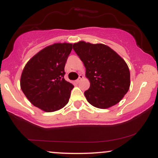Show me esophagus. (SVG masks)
<instances>
[{
	"label": "esophagus",
	"mask_w": 158,
	"mask_h": 158,
	"mask_svg": "<svg viewBox=\"0 0 158 158\" xmlns=\"http://www.w3.org/2000/svg\"><path fill=\"white\" fill-rule=\"evenodd\" d=\"M83 79V76L81 75V74H80V75L79 76V78H78L77 80H76V82L79 83V81H80V80H81V79Z\"/></svg>",
	"instance_id": "34e87169"
}]
</instances>
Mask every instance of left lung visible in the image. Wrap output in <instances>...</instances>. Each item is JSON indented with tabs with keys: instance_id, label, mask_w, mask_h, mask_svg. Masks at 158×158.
<instances>
[{
	"instance_id": "obj_1",
	"label": "left lung",
	"mask_w": 158,
	"mask_h": 158,
	"mask_svg": "<svg viewBox=\"0 0 158 158\" xmlns=\"http://www.w3.org/2000/svg\"><path fill=\"white\" fill-rule=\"evenodd\" d=\"M73 48L84 63L85 75L90 83L84 93L88 102L102 109L117 104L130 87V72L126 61L102 44L79 41Z\"/></svg>"
}]
</instances>
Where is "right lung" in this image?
<instances>
[{
  "label": "right lung",
  "mask_w": 158,
  "mask_h": 158,
  "mask_svg": "<svg viewBox=\"0 0 158 158\" xmlns=\"http://www.w3.org/2000/svg\"><path fill=\"white\" fill-rule=\"evenodd\" d=\"M72 44L57 43L47 47L23 68L21 88L33 106L46 112L58 110L68 104L73 85L64 79V66Z\"/></svg>",
  "instance_id": "1"
}]
</instances>
